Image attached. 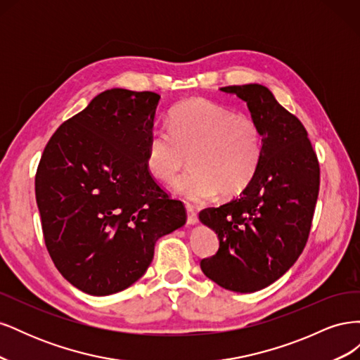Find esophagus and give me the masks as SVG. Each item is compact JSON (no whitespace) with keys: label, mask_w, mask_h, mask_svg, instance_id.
Returning <instances> with one entry per match:
<instances>
[{"label":"esophagus","mask_w":360,"mask_h":360,"mask_svg":"<svg viewBox=\"0 0 360 360\" xmlns=\"http://www.w3.org/2000/svg\"><path fill=\"white\" fill-rule=\"evenodd\" d=\"M186 212H188V224H191V225H193V224H197L198 222V214H197V212H195V209L192 205H186Z\"/></svg>","instance_id":"obj_1"}]
</instances>
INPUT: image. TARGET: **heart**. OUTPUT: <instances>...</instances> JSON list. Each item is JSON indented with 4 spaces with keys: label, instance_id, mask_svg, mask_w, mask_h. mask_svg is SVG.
Instances as JSON below:
<instances>
[{
    "label": "heart",
    "instance_id": "heart-1",
    "mask_svg": "<svg viewBox=\"0 0 360 360\" xmlns=\"http://www.w3.org/2000/svg\"><path fill=\"white\" fill-rule=\"evenodd\" d=\"M263 132L255 120L205 99L174 106L168 129H156L146 144L151 176L171 181L186 165L192 168L174 181V191L193 202L242 192L255 177L263 159Z\"/></svg>",
    "mask_w": 360,
    "mask_h": 360
}]
</instances>
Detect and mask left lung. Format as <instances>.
Returning a JSON list of instances; mask_svg holds the SVG:
<instances>
[{
    "mask_svg": "<svg viewBox=\"0 0 360 360\" xmlns=\"http://www.w3.org/2000/svg\"><path fill=\"white\" fill-rule=\"evenodd\" d=\"M263 132V159L245 191L200 219L216 231L219 249L201 259L217 285L254 292L274 284L308 242L320 191V163L300 120L259 84L228 85Z\"/></svg>",
    "mask_w": 360,
    "mask_h": 360,
    "instance_id": "1",
    "label": "left lung"
}]
</instances>
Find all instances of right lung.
Wrapping results in <instances>:
<instances>
[{
	"mask_svg": "<svg viewBox=\"0 0 360 360\" xmlns=\"http://www.w3.org/2000/svg\"><path fill=\"white\" fill-rule=\"evenodd\" d=\"M160 96L111 89L64 122L43 150L36 201L48 252L73 287L108 296L146 274L186 209L146 165Z\"/></svg>",
	"mask_w": 360,
	"mask_h": 360,
	"instance_id": "1",
	"label": "right lung"
}]
</instances>
